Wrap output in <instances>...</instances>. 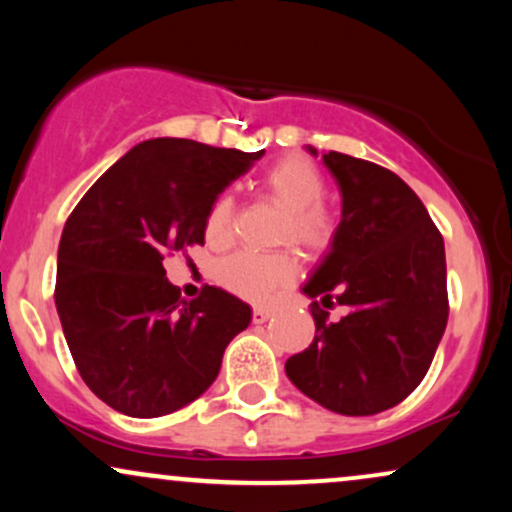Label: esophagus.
<instances>
[{"instance_id":"obj_1","label":"esophagus","mask_w":512,"mask_h":512,"mask_svg":"<svg viewBox=\"0 0 512 512\" xmlns=\"http://www.w3.org/2000/svg\"><path fill=\"white\" fill-rule=\"evenodd\" d=\"M269 317H272V310L260 308V305H257V308L252 310V322H255V325H262V322H267Z\"/></svg>"}]
</instances>
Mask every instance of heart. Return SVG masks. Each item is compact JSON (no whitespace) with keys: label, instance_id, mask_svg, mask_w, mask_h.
<instances>
[{"label":"heart","instance_id":"obj_1","mask_svg":"<svg viewBox=\"0 0 512 512\" xmlns=\"http://www.w3.org/2000/svg\"><path fill=\"white\" fill-rule=\"evenodd\" d=\"M264 190L272 202L284 207L279 223L281 243L298 245L308 255H320L332 245L337 223L322 204L327 192L325 175L315 163L301 156H286L264 173ZM236 221V202L221 195L209 207L204 233L211 243L221 245L231 238ZM296 274V262L289 252H248L240 250L216 264V281L223 289L248 301H264L279 286L289 284Z\"/></svg>","mask_w":512,"mask_h":512}]
</instances>
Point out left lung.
Returning <instances> with one entry per match:
<instances>
[{
    "label": "left lung",
    "mask_w": 512,
    "mask_h": 512,
    "mask_svg": "<svg viewBox=\"0 0 512 512\" xmlns=\"http://www.w3.org/2000/svg\"><path fill=\"white\" fill-rule=\"evenodd\" d=\"M322 163L342 192V221L301 291L346 315L330 322L313 301L315 339L286 375L337 414H380L419 387L448 325L443 236L392 170L339 151Z\"/></svg>",
    "instance_id": "obj_1"
}]
</instances>
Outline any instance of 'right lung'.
Listing matches in <instances>:
<instances>
[{"label":"right lung","instance_id":"add662e5","mask_svg":"<svg viewBox=\"0 0 512 512\" xmlns=\"http://www.w3.org/2000/svg\"><path fill=\"white\" fill-rule=\"evenodd\" d=\"M264 151L149 139L93 182L64 223L55 305L76 370L134 419L178 411L209 390L252 310L207 286L182 301L163 257L204 245L209 207Z\"/></svg>","mask_w":512,"mask_h":512}]
</instances>
